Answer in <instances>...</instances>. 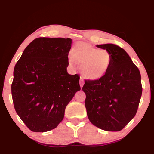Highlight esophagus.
Instances as JSON below:
<instances>
[{
  "mask_svg": "<svg viewBox=\"0 0 154 154\" xmlns=\"http://www.w3.org/2000/svg\"><path fill=\"white\" fill-rule=\"evenodd\" d=\"M83 84H84V82L82 81V80H80V86H81V88H82L83 86Z\"/></svg>",
  "mask_w": 154,
  "mask_h": 154,
  "instance_id": "obj_1",
  "label": "esophagus"
}]
</instances>
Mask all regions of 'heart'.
<instances>
[{"mask_svg":"<svg viewBox=\"0 0 154 154\" xmlns=\"http://www.w3.org/2000/svg\"><path fill=\"white\" fill-rule=\"evenodd\" d=\"M68 60L71 65H74L75 62L80 63L82 75L90 81H98L104 78L109 72L113 63L110 52L94 48L85 42L75 44Z\"/></svg>","mask_w":154,"mask_h":154,"instance_id":"obj_1","label":"heart"}]
</instances>
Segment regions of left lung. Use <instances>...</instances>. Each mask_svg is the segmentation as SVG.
<instances>
[{"label":"left lung","instance_id":"obj_1","mask_svg":"<svg viewBox=\"0 0 154 154\" xmlns=\"http://www.w3.org/2000/svg\"><path fill=\"white\" fill-rule=\"evenodd\" d=\"M111 52L109 72L98 81H85L83 89L90 121L106 131H120L133 119L142 93L141 75L128 54L114 44L97 45Z\"/></svg>","mask_w":154,"mask_h":154}]
</instances>
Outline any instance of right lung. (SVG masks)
<instances>
[{"label":"right lung","instance_id":"right-lung-1","mask_svg":"<svg viewBox=\"0 0 154 154\" xmlns=\"http://www.w3.org/2000/svg\"><path fill=\"white\" fill-rule=\"evenodd\" d=\"M71 43V38H38L25 48L14 66V107L31 131L57 127L67 104L81 90L79 75L66 70Z\"/></svg>","mask_w":154,"mask_h":154}]
</instances>
